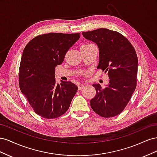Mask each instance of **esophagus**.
<instances>
[{"mask_svg": "<svg viewBox=\"0 0 157 157\" xmlns=\"http://www.w3.org/2000/svg\"><path fill=\"white\" fill-rule=\"evenodd\" d=\"M84 87H85L84 85H83V84H80V85H79V86H78V89L79 90H82Z\"/></svg>", "mask_w": 157, "mask_h": 157, "instance_id": "obj_1", "label": "esophagus"}]
</instances>
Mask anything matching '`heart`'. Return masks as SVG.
<instances>
[{
    "instance_id": "b5f03b06",
    "label": "heart",
    "mask_w": 157,
    "mask_h": 157,
    "mask_svg": "<svg viewBox=\"0 0 157 157\" xmlns=\"http://www.w3.org/2000/svg\"><path fill=\"white\" fill-rule=\"evenodd\" d=\"M89 45H91V44H84L82 46H89Z\"/></svg>"
}]
</instances>
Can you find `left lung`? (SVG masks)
I'll return each mask as SVG.
<instances>
[{"label":"left lung","mask_w":157,"mask_h":157,"mask_svg":"<svg viewBox=\"0 0 157 157\" xmlns=\"http://www.w3.org/2000/svg\"><path fill=\"white\" fill-rule=\"evenodd\" d=\"M82 35L97 44L99 54L97 67L107 73L109 78L105 88L99 84H92L96 94L90 100V106L102 117L118 115L136 87L138 60L135 49L121 33L105 28L82 32Z\"/></svg>","instance_id":"left-lung-1"}]
</instances>
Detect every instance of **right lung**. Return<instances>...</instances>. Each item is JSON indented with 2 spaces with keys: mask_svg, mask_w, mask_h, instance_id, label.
Segmentation results:
<instances>
[{
  "mask_svg": "<svg viewBox=\"0 0 157 157\" xmlns=\"http://www.w3.org/2000/svg\"><path fill=\"white\" fill-rule=\"evenodd\" d=\"M80 33H50L39 35L23 50L19 72L21 92L34 111L45 118H55L68 110L78 87L71 81L56 84L55 68L63 63Z\"/></svg>",
  "mask_w": 157,
  "mask_h": 157,
  "instance_id": "right-lung-1",
  "label": "right lung"
}]
</instances>
